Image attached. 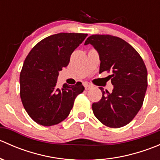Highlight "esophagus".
<instances>
[{
  "label": "esophagus",
  "instance_id": "1",
  "mask_svg": "<svg viewBox=\"0 0 160 160\" xmlns=\"http://www.w3.org/2000/svg\"><path fill=\"white\" fill-rule=\"evenodd\" d=\"M84 87H85V89L87 90L90 89V88H92V86H90V85L88 84V83H84Z\"/></svg>",
  "mask_w": 160,
  "mask_h": 160
}]
</instances>
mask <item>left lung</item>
I'll return each mask as SVG.
<instances>
[{
    "label": "left lung",
    "instance_id": "obj_1",
    "mask_svg": "<svg viewBox=\"0 0 160 160\" xmlns=\"http://www.w3.org/2000/svg\"><path fill=\"white\" fill-rule=\"evenodd\" d=\"M90 44L99 55L100 72H111L112 92L102 91V98L92 104L95 117L106 126L121 128L135 118L142 108L147 90V70L137 51L127 42L110 35H93Z\"/></svg>",
    "mask_w": 160,
    "mask_h": 160
}]
</instances>
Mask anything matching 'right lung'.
<instances>
[{"mask_svg": "<svg viewBox=\"0 0 160 160\" xmlns=\"http://www.w3.org/2000/svg\"><path fill=\"white\" fill-rule=\"evenodd\" d=\"M88 36L83 33H58L35 45L27 56L20 74V95L28 115L43 126L66 119L77 96L84 90L82 83L56 88L59 71L68 66L70 56Z\"/></svg>", "mask_w": 160, "mask_h": 160, "instance_id": "obj_1", "label": "right lung"}]
</instances>
